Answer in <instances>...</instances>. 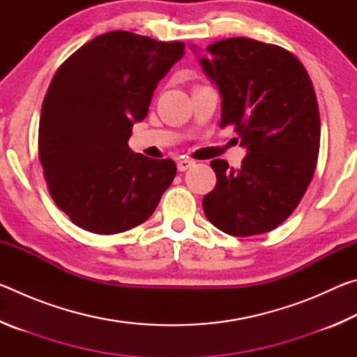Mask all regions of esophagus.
I'll return each mask as SVG.
<instances>
[{"label":"esophagus","mask_w":357,"mask_h":357,"mask_svg":"<svg viewBox=\"0 0 357 357\" xmlns=\"http://www.w3.org/2000/svg\"><path fill=\"white\" fill-rule=\"evenodd\" d=\"M193 165H195V162L190 160V159H185V157H184V159H179V160H178V170H179V172L189 170V168L193 167Z\"/></svg>","instance_id":"obj_1"}]
</instances>
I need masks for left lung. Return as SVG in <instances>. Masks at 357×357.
I'll use <instances>...</instances> for the list:
<instances>
[{
    "label": "left lung",
    "mask_w": 357,
    "mask_h": 357,
    "mask_svg": "<svg viewBox=\"0 0 357 357\" xmlns=\"http://www.w3.org/2000/svg\"><path fill=\"white\" fill-rule=\"evenodd\" d=\"M200 64L222 96L220 128L233 126L247 148L241 168L211 162L217 184L203 198L204 214L231 236L268 233L315 173L321 128L310 77L285 48L247 38L214 42Z\"/></svg>",
    "instance_id": "8db88e82"
}]
</instances>
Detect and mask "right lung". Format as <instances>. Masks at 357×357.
Here are the masks:
<instances>
[{
	"instance_id": "right-lung-1",
	"label": "right lung",
	"mask_w": 357,
	"mask_h": 357,
	"mask_svg": "<svg viewBox=\"0 0 357 357\" xmlns=\"http://www.w3.org/2000/svg\"><path fill=\"white\" fill-rule=\"evenodd\" d=\"M184 48L110 31L59 66L42 104L39 159L53 202L77 227L114 234L140 225L173 183L172 159L132 153L128 140Z\"/></svg>"
}]
</instances>
